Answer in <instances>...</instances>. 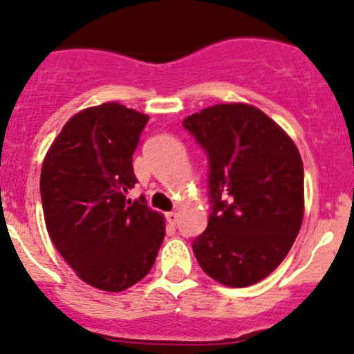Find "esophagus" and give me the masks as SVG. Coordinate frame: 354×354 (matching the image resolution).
<instances>
[{
  "label": "esophagus",
  "instance_id": "obj_1",
  "mask_svg": "<svg viewBox=\"0 0 354 354\" xmlns=\"http://www.w3.org/2000/svg\"><path fill=\"white\" fill-rule=\"evenodd\" d=\"M166 219L169 224H176L178 223V212H167Z\"/></svg>",
  "mask_w": 354,
  "mask_h": 354
}]
</instances>
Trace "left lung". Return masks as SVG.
<instances>
[{"label": "left lung", "instance_id": "1", "mask_svg": "<svg viewBox=\"0 0 354 354\" xmlns=\"http://www.w3.org/2000/svg\"><path fill=\"white\" fill-rule=\"evenodd\" d=\"M209 157L210 216L194 240L207 276L245 288L277 269L303 223V162L286 131L253 106L231 102L183 120Z\"/></svg>", "mask_w": 354, "mask_h": 354}]
</instances>
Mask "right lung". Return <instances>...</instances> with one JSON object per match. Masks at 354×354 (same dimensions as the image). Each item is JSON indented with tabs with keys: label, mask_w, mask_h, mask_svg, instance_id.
<instances>
[{
	"label": "right lung",
	"mask_w": 354,
	"mask_h": 354,
	"mask_svg": "<svg viewBox=\"0 0 354 354\" xmlns=\"http://www.w3.org/2000/svg\"><path fill=\"white\" fill-rule=\"evenodd\" d=\"M149 116L118 102L68 120L44 157L41 200L51 241L82 281L102 291L128 289L151 272L164 217L135 187L133 152Z\"/></svg>",
	"instance_id": "right-lung-1"
}]
</instances>
